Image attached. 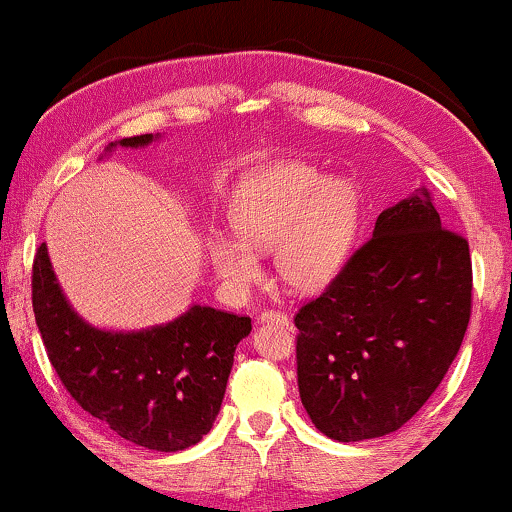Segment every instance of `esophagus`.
Returning <instances> with one entry per match:
<instances>
[{"label": "esophagus", "instance_id": "1", "mask_svg": "<svg viewBox=\"0 0 512 512\" xmlns=\"http://www.w3.org/2000/svg\"><path fill=\"white\" fill-rule=\"evenodd\" d=\"M262 323H288V314L274 312V309H267V312L260 314Z\"/></svg>", "mask_w": 512, "mask_h": 512}]
</instances>
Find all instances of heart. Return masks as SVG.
I'll list each match as a JSON object with an SVG mask.
<instances>
[{
    "mask_svg": "<svg viewBox=\"0 0 512 512\" xmlns=\"http://www.w3.org/2000/svg\"><path fill=\"white\" fill-rule=\"evenodd\" d=\"M364 198L352 179L304 163H278L236 186L229 222L236 238H208V257L229 288L260 278L255 252L274 251L276 274L295 293H316L345 269L357 245Z\"/></svg>",
    "mask_w": 512,
    "mask_h": 512,
    "instance_id": "b5f03b06",
    "label": "heart"
}]
</instances>
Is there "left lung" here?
Here are the masks:
<instances>
[{"label": "left lung", "mask_w": 512, "mask_h": 512, "mask_svg": "<svg viewBox=\"0 0 512 512\" xmlns=\"http://www.w3.org/2000/svg\"><path fill=\"white\" fill-rule=\"evenodd\" d=\"M472 262L428 189L383 210L373 236L302 304L297 387L338 442L390 435L430 399L468 331Z\"/></svg>", "instance_id": "left-lung-1"}]
</instances>
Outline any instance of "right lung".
<instances>
[{"label": "right lung", "mask_w": 512, "mask_h": 512, "mask_svg": "<svg viewBox=\"0 0 512 512\" xmlns=\"http://www.w3.org/2000/svg\"><path fill=\"white\" fill-rule=\"evenodd\" d=\"M153 139H120L106 151L148 146ZM32 312L70 397L127 442L153 451H184L208 435L236 345L252 331L250 316L203 304L144 331L89 326L58 286L47 243L32 264Z\"/></svg>", "instance_id": "1"}]
</instances>
